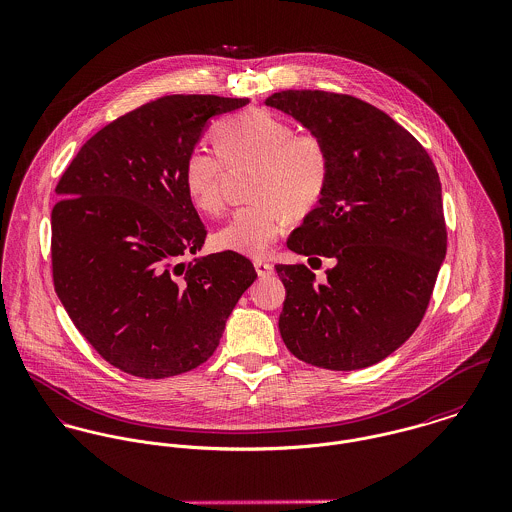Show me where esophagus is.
I'll list each match as a JSON object with an SVG mask.
<instances>
[{
    "mask_svg": "<svg viewBox=\"0 0 512 512\" xmlns=\"http://www.w3.org/2000/svg\"><path fill=\"white\" fill-rule=\"evenodd\" d=\"M253 267H255V271H257L259 276L273 275V271H275V265L269 263V261H263V259H255Z\"/></svg>",
    "mask_w": 512,
    "mask_h": 512,
    "instance_id": "34e87169",
    "label": "esophagus"
}]
</instances>
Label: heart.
Wrapping results in <instances>:
<instances>
[{
	"instance_id": "obj_1",
	"label": "heart",
	"mask_w": 512,
	"mask_h": 512,
	"mask_svg": "<svg viewBox=\"0 0 512 512\" xmlns=\"http://www.w3.org/2000/svg\"><path fill=\"white\" fill-rule=\"evenodd\" d=\"M214 142L218 152L195 146L183 159L185 193L200 212L218 214L224 206L226 165H255L249 193L255 202L236 210L214 243L222 251L263 257L282 236L288 214L306 216L325 195L331 179L329 144L321 132L296 130L292 120L269 111L220 120Z\"/></svg>"
}]
</instances>
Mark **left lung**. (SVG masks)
I'll use <instances>...</instances> for the list:
<instances>
[{
  "label": "left lung",
  "mask_w": 512,
  "mask_h": 512,
  "mask_svg": "<svg viewBox=\"0 0 512 512\" xmlns=\"http://www.w3.org/2000/svg\"><path fill=\"white\" fill-rule=\"evenodd\" d=\"M265 103L321 132L331 152L327 191L286 245L335 265L321 284L306 265H276L282 341L319 368L372 366L429 308L448 239L438 171L413 134L353 95L288 89Z\"/></svg>",
  "instance_id": "left-lung-1"
}]
</instances>
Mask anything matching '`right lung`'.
I'll list each match as a JSON object with an SVG mask.
<instances>
[{
    "label": "right lung",
    "instance_id": "right-lung-1",
    "mask_svg": "<svg viewBox=\"0 0 512 512\" xmlns=\"http://www.w3.org/2000/svg\"><path fill=\"white\" fill-rule=\"evenodd\" d=\"M249 99L167 95L101 128L56 185L54 290L89 345L118 370L159 380L216 351L257 273L234 251L183 263L206 228L181 165L208 118Z\"/></svg>",
    "mask_w": 512,
    "mask_h": 512
}]
</instances>
